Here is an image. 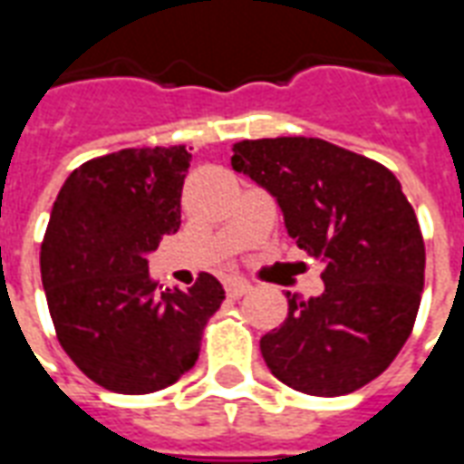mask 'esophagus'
<instances>
[{"instance_id": "34e87169", "label": "esophagus", "mask_w": 464, "mask_h": 464, "mask_svg": "<svg viewBox=\"0 0 464 464\" xmlns=\"http://www.w3.org/2000/svg\"><path fill=\"white\" fill-rule=\"evenodd\" d=\"M226 291H228V295H231V298H241V295H246V293L253 291V285L251 283L241 281V278H236V281H231L228 285H226Z\"/></svg>"}]
</instances>
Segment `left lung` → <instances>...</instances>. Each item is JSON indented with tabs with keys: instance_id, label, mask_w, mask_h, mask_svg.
Masks as SVG:
<instances>
[{
	"instance_id": "obj_1",
	"label": "left lung",
	"mask_w": 464,
	"mask_h": 464,
	"mask_svg": "<svg viewBox=\"0 0 464 464\" xmlns=\"http://www.w3.org/2000/svg\"><path fill=\"white\" fill-rule=\"evenodd\" d=\"M231 166L271 193L288 236L325 266L321 295L285 293V321L261 338L266 365L318 398L368 385L410 338L425 285V243L400 181L305 136L236 143Z\"/></svg>"
}]
</instances>
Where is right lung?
<instances>
[{
    "label": "right lung",
    "mask_w": 464,
    "mask_h": 464,
    "mask_svg": "<svg viewBox=\"0 0 464 464\" xmlns=\"http://www.w3.org/2000/svg\"><path fill=\"white\" fill-rule=\"evenodd\" d=\"M186 146L123 149L82 163L56 196L42 243V283L56 338L96 385L146 395L196 365L223 285L201 273L159 293L146 256L181 226Z\"/></svg>",
    "instance_id": "1"
}]
</instances>
